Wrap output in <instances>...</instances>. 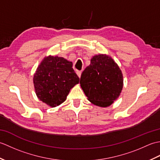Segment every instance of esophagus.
Wrapping results in <instances>:
<instances>
[{"instance_id":"34e87169","label":"esophagus","mask_w":160,"mask_h":160,"mask_svg":"<svg viewBox=\"0 0 160 160\" xmlns=\"http://www.w3.org/2000/svg\"><path fill=\"white\" fill-rule=\"evenodd\" d=\"M76 73H77V75H78V76L79 77V78H80V76H81V73H82V72H81V71L77 70V71H76Z\"/></svg>"}]
</instances>
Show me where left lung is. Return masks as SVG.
<instances>
[{
    "mask_svg": "<svg viewBox=\"0 0 160 160\" xmlns=\"http://www.w3.org/2000/svg\"><path fill=\"white\" fill-rule=\"evenodd\" d=\"M80 86L91 103L107 107L117 100L123 88L122 71L107 55L99 54L91 60L81 75Z\"/></svg>",
    "mask_w": 160,
    "mask_h": 160,
    "instance_id": "8db88e82",
    "label": "left lung"
}]
</instances>
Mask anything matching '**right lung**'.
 <instances>
[{"label":"right lung","instance_id":"1","mask_svg":"<svg viewBox=\"0 0 160 160\" xmlns=\"http://www.w3.org/2000/svg\"><path fill=\"white\" fill-rule=\"evenodd\" d=\"M73 63L62 57L49 56L39 64L33 76L37 97L51 107L66 100L71 88L80 78L72 68Z\"/></svg>","mask_w":160,"mask_h":160}]
</instances>
